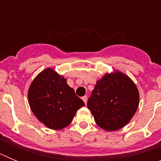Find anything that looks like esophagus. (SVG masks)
I'll use <instances>...</instances> for the list:
<instances>
[{"instance_id":"obj_1","label":"esophagus","mask_w":161,"mask_h":161,"mask_svg":"<svg viewBox=\"0 0 161 161\" xmlns=\"http://www.w3.org/2000/svg\"><path fill=\"white\" fill-rule=\"evenodd\" d=\"M87 99H88L87 96H84V97H82V100L84 101V102H85V104H86V102H87Z\"/></svg>"}]
</instances>
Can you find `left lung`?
Masks as SVG:
<instances>
[{
  "instance_id": "1",
  "label": "left lung",
  "mask_w": 161,
  "mask_h": 161,
  "mask_svg": "<svg viewBox=\"0 0 161 161\" xmlns=\"http://www.w3.org/2000/svg\"><path fill=\"white\" fill-rule=\"evenodd\" d=\"M139 103L136 84L123 72L115 71L97 81L87 106L101 128L114 131L130 122Z\"/></svg>"
}]
</instances>
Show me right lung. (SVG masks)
<instances>
[{
	"mask_svg": "<svg viewBox=\"0 0 161 161\" xmlns=\"http://www.w3.org/2000/svg\"><path fill=\"white\" fill-rule=\"evenodd\" d=\"M28 102L38 120L52 130L68 126L77 109L85 106L67 84V80L50 68L32 81L28 90Z\"/></svg>",
	"mask_w": 161,
	"mask_h": 161,
	"instance_id": "1",
	"label": "right lung"
}]
</instances>
